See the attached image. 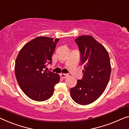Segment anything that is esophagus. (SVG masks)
<instances>
[{
	"mask_svg": "<svg viewBox=\"0 0 129 129\" xmlns=\"http://www.w3.org/2000/svg\"><path fill=\"white\" fill-rule=\"evenodd\" d=\"M68 75H67L66 74H61V76L62 77V78H66L67 77H68Z\"/></svg>",
	"mask_w": 129,
	"mask_h": 129,
	"instance_id": "obj_1",
	"label": "esophagus"
}]
</instances>
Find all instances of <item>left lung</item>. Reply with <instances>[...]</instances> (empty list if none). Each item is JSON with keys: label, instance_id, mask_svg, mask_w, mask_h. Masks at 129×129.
<instances>
[{"label": "left lung", "instance_id": "1", "mask_svg": "<svg viewBox=\"0 0 129 129\" xmlns=\"http://www.w3.org/2000/svg\"><path fill=\"white\" fill-rule=\"evenodd\" d=\"M75 41L78 46L84 70L82 79L71 89V96L78 104L87 105L100 97L108 83L110 59L105 48L93 36H79Z\"/></svg>", "mask_w": 129, "mask_h": 129}]
</instances>
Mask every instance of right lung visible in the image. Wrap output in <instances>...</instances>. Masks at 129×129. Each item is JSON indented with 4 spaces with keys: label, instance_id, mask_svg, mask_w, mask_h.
<instances>
[{
    "label": "right lung",
    "instance_id": "1",
    "mask_svg": "<svg viewBox=\"0 0 129 129\" xmlns=\"http://www.w3.org/2000/svg\"><path fill=\"white\" fill-rule=\"evenodd\" d=\"M59 40L45 36L36 38L25 44L17 55L15 77L23 92L33 100L43 101L50 99L59 81L58 74L45 70L48 64H51Z\"/></svg>",
    "mask_w": 129,
    "mask_h": 129
}]
</instances>
